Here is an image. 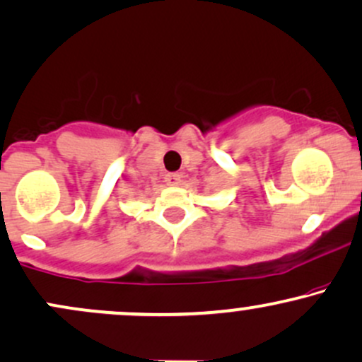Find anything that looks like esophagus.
<instances>
[{
    "mask_svg": "<svg viewBox=\"0 0 362 362\" xmlns=\"http://www.w3.org/2000/svg\"><path fill=\"white\" fill-rule=\"evenodd\" d=\"M165 182H167L168 185H180L182 175L180 173H168V175L165 177Z\"/></svg>",
    "mask_w": 362,
    "mask_h": 362,
    "instance_id": "1",
    "label": "esophagus"
}]
</instances>
